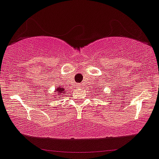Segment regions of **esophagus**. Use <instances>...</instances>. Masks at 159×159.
Returning a JSON list of instances; mask_svg holds the SVG:
<instances>
[{"label": "esophagus", "instance_id": "1", "mask_svg": "<svg viewBox=\"0 0 159 159\" xmlns=\"http://www.w3.org/2000/svg\"><path fill=\"white\" fill-rule=\"evenodd\" d=\"M77 86H78V88H81V86H82V85H81V83H79V84H78V85H77Z\"/></svg>", "mask_w": 159, "mask_h": 159}]
</instances>
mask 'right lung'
<instances>
[{
  "label": "right lung",
  "mask_w": 159,
  "mask_h": 159,
  "mask_svg": "<svg viewBox=\"0 0 159 159\" xmlns=\"http://www.w3.org/2000/svg\"><path fill=\"white\" fill-rule=\"evenodd\" d=\"M57 93H58L59 95H61L62 93H66V92H65V89H64V88H62V87L57 88Z\"/></svg>",
  "instance_id": "1"
}]
</instances>
